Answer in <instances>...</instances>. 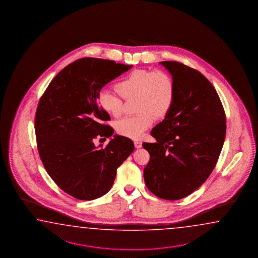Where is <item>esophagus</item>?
I'll list each match as a JSON object with an SVG mask.
<instances>
[{
  "mask_svg": "<svg viewBox=\"0 0 258 258\" xmlns=\"http://www.w3.org/2000/svg\"><path fill=\"white\" fill-rule=\"evenodd\" d=\"M135 147H137V148H141L142 142L138 141V140H136V141H135Z\"/></svg>",
  "mask_w": 258,
  "mask_h": 258,
  "instance_id": "obj_1",
  "label": "esophagus"
}]
</instances>
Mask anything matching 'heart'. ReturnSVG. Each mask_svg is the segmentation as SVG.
<instances>
[{
  "label": "heart",
  "instance_id": "1",
  "mask_svg": "<svg viewBox=\"0 0 258 258\" xmlns=\"http://www.w3.org/2000/svg\"><path fill=\"white\" fill-rule=\"evenodd\" d=\"M115 88L122 99H137L135 104L137 114L122 118L115 123L119 135L132 139L141 138L145 131L151 126L154 118L166 116L171 109L175 96L174 81L163 71H132L117 82ZM120 96L111 90H102L98 96L99 106L110 116L119 117L122 110Z\"/></svg>",
  "mask_w": 258,
  "mask_h": 258
}]
</instances>
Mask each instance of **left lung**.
<instances>
[{
    "label": "left lung",
    "instance_id": "left-lung-1",
    "mask_svg": "<svg viewBox=\"0 0 258 258\" xmlns=\"http://www.w3.org/2000/svg\"><path fill=\"white\" fill-rule=\"evenodd\" d=\"M171 74V109L152 129L157 143H143L150 160L144 169L148 189L177 201L201 187L216 166L226 134V117L212 83L177 61H162Z\"/></svg>",
    "mask_w": 258,
    "mask_h": 258
}]
</instances>
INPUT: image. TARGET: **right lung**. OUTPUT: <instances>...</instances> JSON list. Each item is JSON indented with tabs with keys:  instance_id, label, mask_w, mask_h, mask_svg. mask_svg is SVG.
I'll list each match as a JSON object with an SVG mask.
<instances>
[{
	"instance_id": "obj_1",
	"label": "right lung",
	"mask_w": 258,
	"mask_h": 258,
	"mask_svg": "<svg viewBox=\"0 0 258 258\" xmlns=\"http://www.w3.org/2000/svg\"><path fill=\"white\" fill-rule=\"evenodd\" d=\"M132 67L83 57L65 67L41 97L35 119L41 160L56 185L78 200L106 194L135 149L131 139L117 135L106 147L93 142L114 133L103 123L111 118L98 103L101 88Z\"/></svg>"
}]
</instances>
